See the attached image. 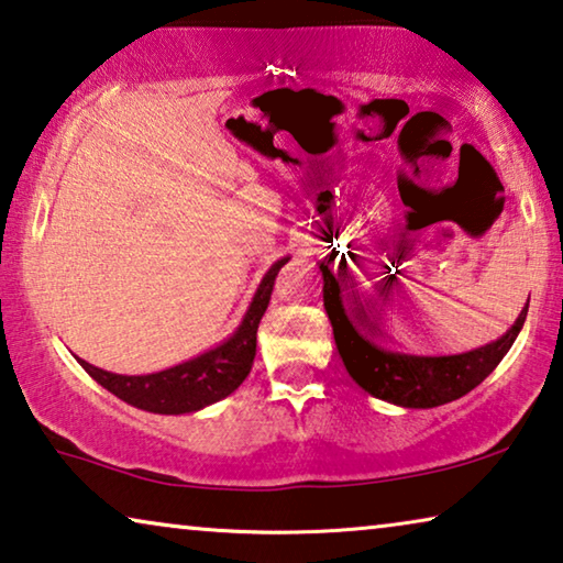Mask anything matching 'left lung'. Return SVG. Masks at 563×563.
<instances>
[{"label":"left lung","instance_id":"left-lung-1","mask_svg":"<svg viewBox=\"0 0 563 563\" xmlns=\"http://www.w3.org/2000/svg\"><path fill=\"white\" fill-rule=\"evenodd\" d=\"M339 267H344V271L339 273V278H342V275H346V263ZM321 275L323 308H327L329 313L336 350L342 354L346 372H350L354 383H357L364 393L402 408H437L474 390V387L500 364L505 354H508L528 316L526 303L516 323H512L497 342H489L485 346H479V350L449 354V357H416V354L383 350V346H377L372 339L360 334V329L354 327L352 319L344 311L339 278L331 273V267L323 263ZM387 290H390V275H385V278L375 285V290L362 292V298L357 292L352 300L354 321H357L362 329L367 327V334L369 329H379L371 319L377 318L378 323L379 319H383V303L387 298ZM372 334H375V331H372Z\"/></svg>","mask_w":563,"mask_h":563}]
</instances>
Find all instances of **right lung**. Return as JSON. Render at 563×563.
Returning <instances> with one entry per match:
<instances>
[{"label":"right lung","instance_id":"obj_1","mask_svg":"<svg viewBox=\"0 0 563 563\" xmlns=\"http://www.w3.org/2000/svg\"><path fill=\"white\" fill-rule=\"evenodd\" d=\"M288 260L290 257L278 260L265 273L234 334L213 350L199 354V357L180 362L163 372H153V375H114V372L99 369L84 360L78 362L101 387H107L109 393L134 408L150 410V413L180 416L211 406V402L232 395L250 375L252 360L257 352L260 319L271 303L275 278Z\"/></svg>","mask_w":563,"mask_h":563}]
</instances>
